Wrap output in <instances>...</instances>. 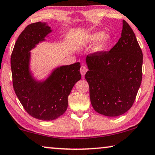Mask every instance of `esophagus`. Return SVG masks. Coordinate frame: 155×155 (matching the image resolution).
<instances>
[{
  "instance_id": "esophagus-1",
  "label": "esophagus",
  "mask_w": 155,
  "mask_h": 155,
  "mask_svg": "<svg viewBox=\"0 0 155 155\" xmlns=\"http://www.w3.org/2000/svg\"><path fill=\"white\" fill-rule=\"evenodd\" d=\"M87 68L85 65H82L81 67L80 72H81V74L82 77H84L85 73L87 72Z\"/></svg>"
}]
</instances>
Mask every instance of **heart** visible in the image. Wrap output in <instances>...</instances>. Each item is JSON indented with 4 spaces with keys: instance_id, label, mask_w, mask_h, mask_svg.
I'll return each instance as SVG.
<instances>
[{
    "instance_id": "1",
    "label": "heart",
    "mask_w": 155,
    "mask_h": 155,
    "mask_svg": "<svg viewBox=\"0 0 155 155\" xmlns=\"http://www.w3.org/2000/svg\"><path fill=\"white\" fill-rule=\"evenodd\" d=\"M110 39H111V37L109 33H103L102 32L99 31L85 35V38L81 40V44L83 45H87L96 41L93 47V51L101 52L108 47Z\"/></svg>"
}]
</instances>
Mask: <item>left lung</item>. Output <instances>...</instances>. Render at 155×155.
Masks as SVG:
<instances>
[{"label": "left lung", "instance_id": "obj_1", "mask_svg": "<svg viewBox=\"0 0 155 155\" xmlns=\"http://www.w3.org/2000/svg\"><path fill=\"white\" fill-rule=\"evenodd\" d=\"M90 98L95 111L109 117L132 107L142 81L143 53L133 30L122 21L121 38L109 51L87 55Z\"/></svg>", "mask_w": 155, "mask_h": 155}]
</instances>
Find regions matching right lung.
Masks as SVG:
<instances>
[{"label":"right lung","instance_id":"add662e5","mask_svg":"<svg viewBox=\"0 0 155 155\" xmlns=\"http://www.w3.org/2000/svg\"><path fill=\"white\" fill-rule=\"evenodd\" d=\"M52 30L45 22L26 27L18 36L11 55V70L15 92L24 109L41 120H53L66 111L68 96L81 78L80 63L54 69L47 79L37 81L30 71L31 51Z\"/></svg>","mask_w":155,"mask_h":155}]
</instances>
